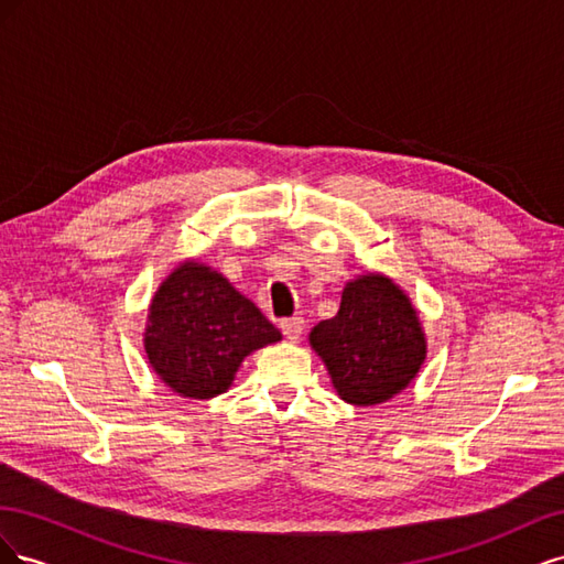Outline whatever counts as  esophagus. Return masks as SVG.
Returning <instances> with one entry per match:
<instances>
[{
  "label": "esophagus",
  "mask_w": 564,
  "mask_h": 564,
  "mask_svg": "<svg viewBox=\"0 0 564 564\" xmlns=\"http://www.w3.org/2000/svg\"><path fill=\"white\" fill-rule=\"evenodd\" d=\"M280 327H282V334H284L289 340H299L301 334H303L305 322H303V317H286V319L280 322Z\"/></svg>",
  "instance_id": "34e87169"
}]
</instances>
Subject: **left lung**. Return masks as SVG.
<instances>
[{
  "label": "left lung",
  "mask_w": 564,
  "mask_h": 564,
  "mask_svg": "<svg viewBox=\"0 0 564 564\" xmlns=\"http://www.w3.org/2000/svg\"><path fill=\"white\" fill-rule=\"evenodd\" d=\"M311 346L340 400L357 406L398 395L425 360V334L412 301L373 272L346 284L338 313L311 332Z\"/></svg>",
  "instance_id": "1"
}]
</instances>
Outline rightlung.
<instances>
[{
  "label": "right lung",
  "mask_w": 564,
  "mask_h": 564,
  "mask_svg": "<svg viewBox=\"0 0 564 564\" xmlns=\"http://www.w3.org/2000/svg\"><path fill=\"white\" fill-rule=\"evenodd\" d=\"M280 338L275 324L220 272L185 261L152 296L143 344L169 388L209 400L230 388L247 355Z\"/></svg>",
  "instance_id": "1"
}]
</instances>
